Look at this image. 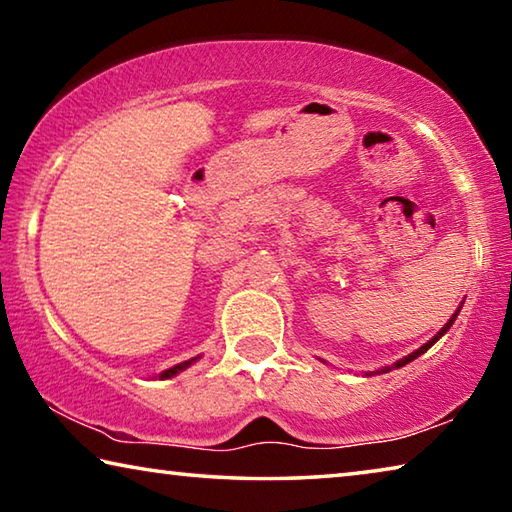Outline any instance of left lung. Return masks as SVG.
I'll list each match as a JSON object with an SVG mask.
<instances>
[{
    "instance_id": "left-lung-1",
    "label": "left lung",
    "mask_w": 512,
    "mask_h": 512,
    "mask_svg": "<svg viewBox=\"0 0 512 512\" xmlns=\"http://www.w3.org/2000/svg\"><path fill=\"white\" fill-rule=\"evenodd\" d=\"M461 307H463V302H461ZM461 307H458V309L454 311V314H452V318H449V320H447V323L443 325V329H440V332H436V336H433V339H429L427 343H424V345H422V348H418V350H415V352H411V354H406V357H402L400 361H395V363H393V366H384V368H379V370H375V372H366V377H370V375H384V372H391V370H395V368H402V366H406V363H411L413 359H418V357H420V354H424V352H427V350L431 348V345H433V343H436V341H440V336H445V334L449 332V327H452V325H454V320H456V316H458V311H461Z\"/></svg>"
}]
</instances>
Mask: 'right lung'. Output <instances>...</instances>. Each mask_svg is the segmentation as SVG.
Instances as JSON below:
<instances>
[{"label":"right lung","mask_w":512,"mask_h":512,"mask_svg":"<svg viewBox=\"0 0 512 512\" xmlns=\"http://www.w3.org/2000/svg\"><path fill=\"white\" fill-rule=\"evenodd\" d=\"M198 359L201 357H194V359H189V361H183V363H178V366H173V368H167V370H162L160 375H158V379H171V377H176L178 372H183V370H187L189 366H192V363H196Z\"/></svg>","instance_id":"1"}]
</instances>
